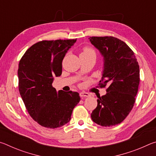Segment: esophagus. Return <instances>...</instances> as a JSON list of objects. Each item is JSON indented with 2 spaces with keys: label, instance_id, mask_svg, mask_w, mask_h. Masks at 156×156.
Segmentation results:
<instances>
[{
  "label": "esophagus",
  "instance_id": "esophagus-1",
  "mask_svg": "<svg viewBox=\"0 0 156 156\" xmlns=\"http://www.w3.org/2000/svg\"><path fill=\"white\" fill-rule=\"evenodd\" d=\"M80 96L82 98H84V97H89L90 96V95H89V94L87 93V92H80Z\"/></svg>",
  "mask_w": 156,
  "mask_h": 156
}]
</instances>
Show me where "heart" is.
Instances as JSON below:
<instances>
[{"label":"heart","instance_id":"heart-1","mask_svg":"<svg viewBox=\"0 0 156 156\" xmlns=\"http://www.w3.org/2000/svg\"><path fill=\"white\" fill-rule=\"evenodd\" d=\"M80 54H85V55H91V56H94L96 57V53H95L94 50L92 49L91 48H89V47H84L83 49V51Z\"/></svg>","mask_w":156,"mask_h":156}]
</instances>
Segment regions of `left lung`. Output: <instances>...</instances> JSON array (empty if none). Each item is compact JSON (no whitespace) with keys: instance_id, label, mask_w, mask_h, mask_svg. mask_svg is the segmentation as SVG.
<instances>
[{"instance_id":"1","label":"left lung","mask_w":156,"mask_h":156,"mask_svg":"<svg viewBox=\"0 0 156 156\" xmlns=\"http://www.w3.org/2000/svg\"><path fill=\"white\" fill-rule=\"evenodd\" d=\"M91 43L103 57L100 87L107 94L99 96L92 120L102 126L118 125L125 119L136 101L140 83V68L133 51L113 36L90 37Z\"/></svg>"}]
</instances>
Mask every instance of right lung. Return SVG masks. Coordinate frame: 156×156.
Wrapping results in <instances>:
<instances>
[{"instance_id": "right-lung-1", "label": "right lung", "mask_w": 156, "mask_h": 156, "mask_svg": "<svg viewBox=\"0 0 156 156\" xmlns=\"http://www.w3.org/2000/svg\"><path fill=\"white\" fill-rule=\"evenodd\" d=\"M72 40L43 41L30 47L20 59L18 69L21 98L31 117L47 128L68 123L80 102L78 92L56 91L52 87L55 76L62 74V62Z\"/></svg>"}]
</instances>
